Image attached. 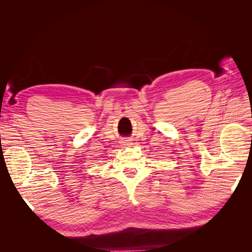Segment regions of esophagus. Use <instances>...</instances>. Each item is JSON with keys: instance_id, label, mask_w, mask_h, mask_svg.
I'll return each instance as SVG.
<instances>
[{"instance_id": "esophagus-1", "label": "esophagus", "mask_w": 252, "mask_h": 252, "mask_svg": "<svg viewBox=\"0 0 252 252\" xmlns=\"http://www.w3.org/2000/svg\"><path fill=\"white\" fill-rule=\"evenodd\" d=\"M123 145H128V143L127 142H123Z\"/></svg>"}]
</instances>
